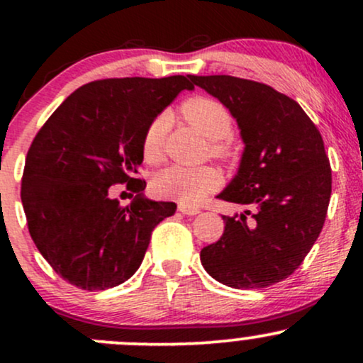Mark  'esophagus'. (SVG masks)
<instances>
[{"label": "esophagus", "instance_id": "obj_1", "mask_svg": "<svg viewBox=\"0 0 363 363\" xmlns=\"http://www.w3.org/2000/svg\"><path fill=\"white\" fill-rule=\"evenodd\" d=\"M179 211H181L182 215H187V216H194L199 213V208H194V206H187V205H179Z\"/></svg>", "mask_w": 363, "mask_h": 363}]
</instances>
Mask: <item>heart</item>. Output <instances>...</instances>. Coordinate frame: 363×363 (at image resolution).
<instances>
[{"mask_svg": "<svg viewBox=\"0 0 363 363\" xmlns=\"http://www.w3.org/2000/svg\"><path fill=\"white\" fill-rule=\"evenodd\" d=\"M181 111L196 129H199L208 140L215 141L213 152L216 155L227 153L228 148L222 140H227L232 135L234 123L230 112L222 104L213 99L196 97L182 104ZM167 126V116H158L145 131L143 157L147 162H157L162 157ZM220 184H222V176L213 167L191 169L184 165H170L153 177L152 187L160 198L176 199L182 205H198Z\"/></svg>", "mask_w": 363, "mask_h": 363, "instance_id": "1", "label": "heart"}]
</instances>
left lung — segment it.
I'll list each match as a JSON object with an SVG mask.
<instances>
[{
	"instance_id": "8db88e82",
	"label": "left lung",
	"mask_w": 363,
	"mask_h": 363,
	"mask_svg": "<svg viewBox=\"0 0 363 363\" xmlns=\"http://www.w3.org/2000/svg\"><path fill=\"white\" fill-rule=\"evenodd\" d=\"M189 78L227 107L244 141L237 174L218 198L247 210L223 216V235L199 254L203 268L232 289L274 285L302 264L326 220L331 167L320 133L297 102L264 83Z\"/></svg>"
}]
</instances>
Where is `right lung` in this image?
Wrapping results in <instances>:
<instances>
[{
    "label": "right lung",
    "mask_w": 363,
    "mask_h": 363,
    "mask_svg": "<svg viewBox=\"0 0 363 363\" xmlns=\"http://www.w3.org/2000/svg\"><path fill=\"white\" fill-rule=\"evenodd\" d=\"M193 89L181 74L91 82L37 133L25 160L22 205L32 240L66 281L106 290L129 280L153 228L176 213V203L145 198L147 184L135 176L150 123ZM116 184L137 193L128 207L110 196Z\"/></svg>",
    "instance_id": "add662e5"
}]
</instances>
